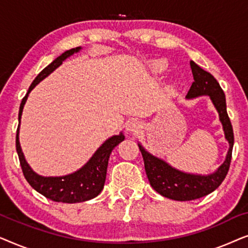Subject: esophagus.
I'll list each match as a JSON object with an SVG mask.
<instances>
[{
  "instance_id": "esophagus-1",
  "label": "esophagus",
  "mask_w": 248,
  "mask_h": 248,
  "mask_svg": "<svg viewBox=\"0 0 248 248\" xmlns=\"http://www.w3.org/2000/svg\"><path fill=\"white\" fill-rule=\"evenodd\" d=\"M141 127H142L141 123H140V122H138L137 120L128 121L127 124H126V130L130 132V133H133V134L138 133V132L141 130Z\"/></svg>"
}]
</instances>
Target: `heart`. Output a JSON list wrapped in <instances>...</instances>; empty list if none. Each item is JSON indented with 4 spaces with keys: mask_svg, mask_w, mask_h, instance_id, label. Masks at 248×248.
I'll list each match as a JSON object with an SVG mask.
<instances>
[{
    "mask_svg": "<svg viewBox=\"0 0 248 248\" xmlns=\"http://www.w3.org/2000/svg\"><path fill=\"white\" fill-rule=\"evenodd\" d=\"M152 67H154L155 72L160 73L166 69V64L164 61H157V62H155L154 64H152Z\"/></svg>",
    "mask_w": 248,
    "mask_h": 248,
    "instance_id": "1",
    "label": "heart"
}]
</instances>
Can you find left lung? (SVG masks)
Masks as SVG:
<instances>
[{"instance_id": "left-lung-1", "label": "left lung", "mask_w": 248, "mask_h": 248, "mask_svg": "<svg viewBox=\"0 0 248 248\" xmlns=\"http://www.w3.org/2000/svg\"><path fill=\"white\" fill-rule=\"evenodd\" d=\"M194 82L187 93V98L208 94L219 113L226 139L229 142V151L220 168L209 176L191 175L176 170L165 161L154 157L139 145L144 160V168L150 185L155 192L165 198L176 201H191L210 194L218 188L228 174L233 147V131L232 122L227 113L226 97L218 81L211 73L201 69L193 61L189 63Z\"/></svg>"}]
</instances>
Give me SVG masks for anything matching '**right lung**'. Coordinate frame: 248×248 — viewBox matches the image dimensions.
I'll return each instance as SVG.
<instances>
[{
	"label": "right lung",
	"mask_w": 248,
	"mask_h": 248,
	"mask_svg": "<svg viewBox=\"0 0 248 248\" xmlns=\"http://www.w3.org/2000/svg\"><path fill=\"white\" fill-rule=\"evenodd\" d=\"M79 47L72 48L64 52L62 55L54 60L49 65H47L36 79L30 84L28 93L22 98L21 104H20L19 109V125L16 130V148L18 152L20 165L23 172V176L29 183L30 186L37 192L43 194L45 198L52 200L55 202L63 203H78L91 200L99 194L101 189L104 188L105 179H106L108 159L113 151V149L121 143L124 140V135H116V137L110 138L107 140L101 147L96 151V154L93 155V158L83 166L80 170H78L74 174L63 176V177H42V176L35 174L29 167L23 157V154L20 148L19 142V127H20V118H21L22 109L25 106L27 98L30 91L42 81L44 78H46L49 73H52L57 66H60L65 59H67L73 53L79 50Z\"/></svg>",
	"instance_id": "right-lung-1"
}]
</instances>
